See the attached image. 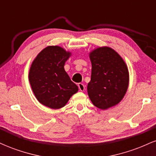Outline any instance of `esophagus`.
Returning <instances> with one entry per match:
<instances>
[{
  "label": "esophagus",
  "instance_id": "34e87169",
  "mask_svg": "<svg viewBox=\"0 0 156 156\" xmlns=\"http://www.w3.org/2000/svg\"><path fill=\"white\" fill-rule=\"evenodd\" d=\"M78 88H79V90L81 91V92H83V91H84V89H85V87H84L83 84L81 83H78Z\"/></svg>",
  "mask_w": 156,
  "mask_h": 156
}]
</instances>
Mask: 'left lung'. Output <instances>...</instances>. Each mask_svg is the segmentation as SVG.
I'll return each instance as SVG.
<instances>
[{
	"label": "left lung",
	"mask_w": 156,
	"mask_h": 156,
	"mask_svg": "<svg viewBox=\"0 0 156 156\" xmlns=\"http://www.w3.org/2000/svg\"><path fill=\"white\" fill-rule=\"evenodd\" d=\"M89 57L92 75L87 92L91 101L101 109L117 105L128 87L129 74L125 62L117 52L108 47L97 48Z\"/></svg>",
	"instance_id": "left-lung-1"
}]
</instances>
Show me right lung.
<instances>
[{
	"mask_svg": "<svg viewBox=\"0 0 156 156\" xmlns=\"http://www.w3.org/2000/svg\"><path fill=\"white\" fill-rule=\"evenodd\" d=\"M70 55L58 46H48L32 62L29 81L38 101L51 108L64 106L70 97L78 92L76 83L64 70V64Z\"/></svg>",
	"mask_w": 156,
	"mask_h": 156,
	"instance_id": "add662e5",
	"label": "right lung"
}]
</instances>
